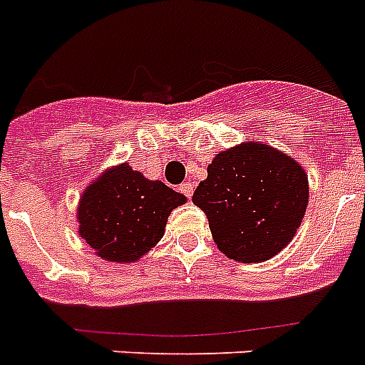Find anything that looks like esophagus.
Wrapping results in <instances>:
<instances>
[{"label":"esophagus","mask_w":365,"mask_h":365,"mask_svg":"<svg viewBox=\"0 0 365 365\" xmlns=\"http://www.w3.org/2000/svg\"><path fill=\"white\" fill-rule=\"evenodd\" d=\"M179 190L182 192L186 197H192V194H194V185H192V182H185V185L179 186Z\"/></svg>","instance_id":"1"}]
</instances>
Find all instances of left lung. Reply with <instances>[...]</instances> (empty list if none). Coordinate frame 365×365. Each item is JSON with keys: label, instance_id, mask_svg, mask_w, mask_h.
I'll list each match as a JSON object with an SVG mask.
<instances>
[{"label": "left lung", "instance_id": "left-lung-1", "mask_svg": "<svg viewBox=\"0 0 365 365\" xmlns=\"http://www.w3.org/2000/svg\"><path fill=\"white\" fill-rule=\"evenodd\" d=\"M192 201L207 215L220 252L243 264L265 262L302 226L307 173L267 143L243 141L212 158Z\"/></svg>", "mask_w": 365, "mask_h": 365}]
</instances>
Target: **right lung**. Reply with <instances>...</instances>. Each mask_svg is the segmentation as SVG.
<instances>
[{"mask_svg": "<svg viewBox=\"0 0 365 365\" xmlns=\"http://www.w3.org/2000/svg\"><path fill=\"white\" fill-rule=\"evenodd\" d=\"M186 197L124 164L107 168L81 194L78 235L107 262L133 264L164 237L168 217Z\"/></svg>", "mask_w": 365, "mask_h": 365, "instance_id": "1", "label": "right lung"}]
</instances>
